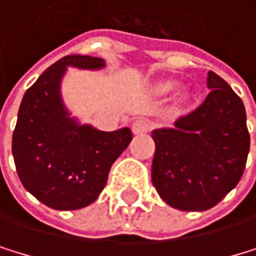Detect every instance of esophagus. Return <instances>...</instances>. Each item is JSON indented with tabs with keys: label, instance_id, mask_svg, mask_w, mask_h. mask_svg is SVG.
Instances as JSON below:
<instances>
[{
	"label": "esophagus",
	"instance_id": "esophagus-1",
	"mask_svg": "<svg viewBox=\"0 0 256 256\" xmlns=\"http://www.w3.org/2000/svg\"><path fill=\"white\" fill-rule=\"evenodd\" d=\"M151 130V122L148 120H136L132 124V132L135 135H143Z\"/></svg>",
	"mask_w": 256,
	"mask_h": 256
}]
</instances>
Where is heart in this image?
Listing matches in <instances>:
<instances>
[{
	"label": "heart",
	"instance_id": "1",
	"mask_svg": "<svg viewBox=\"0 0 256 256\" xmlns=\"http://www.w3.org/2000/svg\"><path fill=\"white\" fill-rule=\"evenodd\" d=\"M180 82L178 80H164V82H159L154 84V92L159 94V96H168L172 94L173 91H176L178 88H180Z\"/></svg>",
	"mask_w": 256,
	"mask_h": 256
}]
</instances>
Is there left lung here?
<instances>
[{"mask_svg": "<svg viewBox=\"0 0 256 256\" xmlns=\"http://www.w3.org/2000/svg\"><path fill=\"white\" fill-rule=\"evenodd\" d=\"M206 86L211 92L195 112L151 134L152 184L180 211L216 206L241 180L248 154L242 100L214 72H208Z\"/></svg>", "mask_w": 256, "mask_h": 256, "instance_id": "1", "label": "left lung"}]
</instances>
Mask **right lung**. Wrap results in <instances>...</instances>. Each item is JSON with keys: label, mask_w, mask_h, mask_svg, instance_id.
<instances>
[{"label": "right lung", "mask_w": 256, "mask_h": 256, "mask_svg": "<svg viewBox=\"0 0 256 256\" xmlns=\"http://www.w3.org/2000/svg\"><path fill=\"white\" fill-rule=\"evenodd\" d=\"M105 66L94 56H64L36 80L20 104L12 135L18 178L31 195L58 211L96 202L113 162L132 142L129 127L99 130L83 124L64 104L61 86L69 68L102 70Z\"/></svg>", "instance_id": "add662e5"}]
</instances>
